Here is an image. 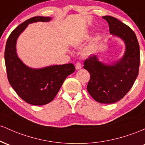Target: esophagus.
I'll use <instances>...</instances> for the list:
<instances>
[{"label": "esophagus", "instance_id": "esophagus-1", "mask_svg": "<svg viewBox=\"0 0 145 145\" xmlns=\"http://www.w3.org/2000/svg\"><path fill=\"white\" fill-rule=\"evenodd\" d=\"M75 68H76V69H77V70L81 69V64L79 62H77V64H75Z\"/></svg>", "mask_w": 145, "mask_h": 145}]
</instances>
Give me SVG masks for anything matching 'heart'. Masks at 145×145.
<instances>
[{"label":"heart","instance_id":"heart-1","mask_svg":"<svg viewBox=\"0 0 145 145\" xmlns=\"http://www.w3.org/2000/svg\"><path fill=\"white\" fill-rule=\"evenodd\" d=\"M91 37V35L90 33H84L82 36L81 37V38L79 39V43L81 44L84 43V42H87L88 40H90ZM102 39V36L100 34H97L94 36L93 38L92 39L91 42H90L88 45L84 48V54L86 55V56H90L94 54L95 53H97V50H98L99 46L100 44L101 40Z\"/></svg>","mask_w":145,"mask_h":145}]
</instances>
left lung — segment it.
<instances>
[{"label":"left lung","mask_w":145,"mask_h":145,"mask_svg":"<svg viewBox=\"0 0 145 145\" xmlns=\"http://www.w3.org/2000/svg\"><path fill=\"white\" fill-rule=\"evenodd\" d=\"M108 22L110 33L124 42L123 57L107 64L94 55L86 59L84 68L90 74L87 86L89 94L101 103H114L123 99L138 77L140 65V46L136 34L130 27L110 16H103Z\"/></svg>","instance_id":"8db88e82"}]
</instances>
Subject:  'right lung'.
<instances>
[{"mask_svg": "<svg viewBox=\"0 0 145 145\" xmlns=\"http://www.w3.org/2000/svg\"><path fill=\"white\" fill-rule=\"evenodd\" d=\"M51 19L44 16L28 19L11 32L6 43L5 61L8 80L18 95L31 105H43L50 103L58 93L66 78L75 71L72 64L33 68L24 64L18 56L16 42L28 24L49 22Z\"/></svg>", "mask_w": 145, "mask_h": 145, "instance_id": "right-lung-1", "label": "right lung"}]
</instances>
